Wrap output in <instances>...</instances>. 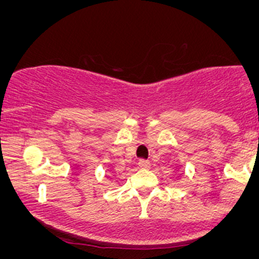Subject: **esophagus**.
Here are the masks:
<instances>
[{
  "label": "esophagus",
  "instance_id": "obj_1",
  "mask_svg": "<svg viewBox=\"0 0 259 259\" xmlns=\"http://www.w3.org/2000/svg\"><path fill=\"white\" fill-rule=\"evenodd\" d=\"M150 165H151L150 160H147V159H140V160H139V167H140V168H142V169H148V168H150Z\"/></svg>",
  "mask_w": 259,
  "mask_h": 259
}]
</instances>
